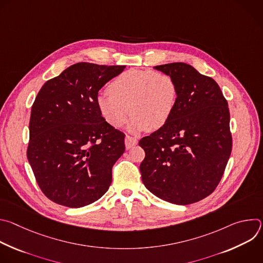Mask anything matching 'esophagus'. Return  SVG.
Here are the masks:
<instances>
[{"label": "esophagus", "instance_id": "1", "mask_svg": "<svg viewBox=\"0 0 263 263\" xmlns=\"http://www.w3.org/2000/svg\"><path fill=\"white\" fill-rule=\"evenodd\" d=\"M137 143H138L137 138H135V137H133V136H130V135H127V136H126V138H125V144H126V148H127V149L131 148L132 146L136 145Z\"/></svg>", "mask_w": 263, "mask_h": 263}]
</instances>
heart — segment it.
<instances>
[{
    "label": "heart",
    "mask_w": 263,
    "mask_h": 263,
    "mask_svg": "<svg viewBox=\"0 0 263 263\" xmlns=\"http://www.w3.org/2000/svg\"><path fill=\"white\" fill-rule=\"evenodd\" d=\"M108 95L97 98L101 117L110 126L122 127L128 117L131 128L155 131L172 117L178 97L176 82L170 74L149 69H128L108 86Z\"/></svg>",
    "instance_id": "heart-1"
}]
</instances>
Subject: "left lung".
I'll return each instance as SVG.
<instances>
[{
  "mask_svg": "<svg viewBox=\"0 0 263 263\" xmlns=\"http://www.w3.org/2000/svg\"><path fill=\"white\" fill-rule=\"evenodd\" d=\"M174 79L177 103L167 123L142 137V183L156 197L189 205L211 195L232 151L230 112L218 84L192 65L155 66Z\"/></svg>",
  "mask_w": 263,
  "mask_h": 263,
  "instance_id": "1",
  "label": "left lung"
}]
</instances>
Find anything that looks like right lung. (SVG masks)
Masks as SVG:
<instances>
[{"mask_svg":"<svg viewBox=\"0 0 263 263\" xmlns=\"http://www.w3.org/2000/svg\"><path fill=\"white\" fill-rule=\"evenodd\" d=\"M125 65L79 62L48 80L32 105L27 157L44 195L79 208L99 200L125 152V133L107 124L99 90Z\"/></svg>","mask_w":263,"mask_h":263,"instance_id":"add662e5","label":"right lung"}]
</instances>
